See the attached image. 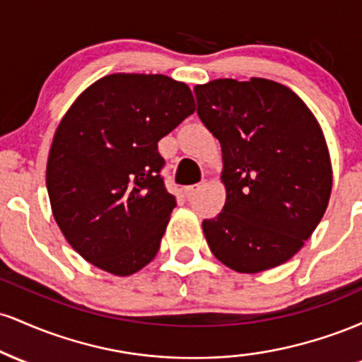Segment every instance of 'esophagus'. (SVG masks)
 <instances>
[{"instance_id": "34e87169", "label": "esophagus", "mask_w": 362, "mask_h": 362, "mask_svg": "<svg viewBox=\"0 0 362 362\" xmlns=\"http://www.w3.org/2000/svg\"><path fill=\"white\" fill-rule=\"evenodd\" d=\"M201 189H202V184H195V185L185 187V195L190 199V197H192V195L197 194Z\"/></svg>"}]
</instances>
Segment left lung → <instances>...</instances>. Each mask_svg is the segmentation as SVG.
Wrapping results in <instances>:
<instances>
[{
	"label": "left lung",
	"mask_w": 362,
	"mask_h": 362,
	"mask_svg": "<svg viewBox=\"0 0 362 362\" xmlns=\"http://www.w3.org/2000/svg\"><path fill=\"white\" fill-rule=\"evenodd\" d=\"M197 114L223 151L226 202L202 223L213 255L257 274L301 250L325 214L332 161L306 103L281 83L231 78L195 85Z\"/></svg>",
	"instance_id": "obj_1"
}]
</instances>
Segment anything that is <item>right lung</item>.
Listing matches in <instances>:
<instances>
[{
    "mask_svg": "<svg viewBox=\"0 0 362 362\" xmlns=\"http://www.w3.org/2000/svg\"><path fill=\"white\" fill-rule=\"evenodd\" d=\"M195 110L165 74L114 73L81 91L54 134L45 184L68 243L112 276H132L160 250L175 197L158 141Z\"/></svg>",
    "mask_w": 362,
    "mask_h": 362,
    "instance_id": "add662e5",
    "label": "right lung"
}]
</instances>
